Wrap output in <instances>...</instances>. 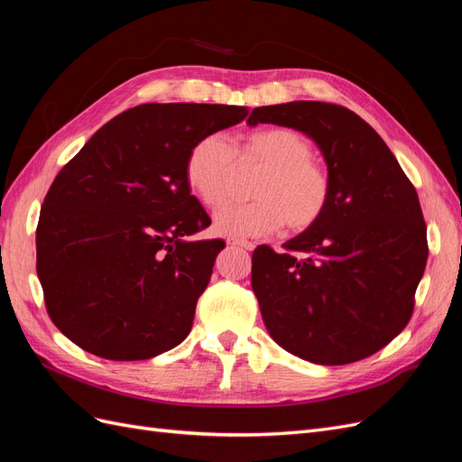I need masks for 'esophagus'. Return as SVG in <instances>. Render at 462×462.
<instances>
[{
    "label": "esophagus",
    "mask_w": 462,
    "mask_h": 462,
    "mask_svg": "<svg viewBox=\"0 0 462 462\" xmlns=\"http://www.w3.org/2000/svg\"><path fill=\"white\" fill-rule=\"evenodd\" d=\"M227 245H231V246H241V248H246V250H253V248H254L253 243L241 241V239H227Z\"/></svg>",
    "instance_id": "1"
}]
</instances>
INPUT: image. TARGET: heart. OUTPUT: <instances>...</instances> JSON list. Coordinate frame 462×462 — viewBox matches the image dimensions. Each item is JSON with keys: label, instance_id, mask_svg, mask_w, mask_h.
Instances as JSON below:
<instances>
[{"label": "heart", "instance_id": "heart-1", "mask_svg": "<svg viewBox=\"0 0 462 462\" xmlns=\"http://www.w3.org/2000/svg\"><path fill=\"white\" fill-rule=\"evenodd\" d=\"M241 165L263 167L253 187L254 202L227 206L214 217V231L229 239L262 236L285 226L291 233L310 229L326 214L331 199V177L314 160L309 138L289 127L250 133L233 144L221 134H208L187 156V185L206 208L217 209L231 197Z\"/></svg>", "mask_w": 462, "mask_h": 462}]
</instances>
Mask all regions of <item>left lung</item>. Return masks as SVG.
<instances>
[{"label":"left lung","mask_w":462,"mask_h":462,"mask_svg":"<svg viewBox=\"0 0 462 462\" xmlns=\"http://www.w3.org/2000/svg\"><path fill=\"white\" fill-rule=\"evenodd\" d=\"M310 136L326 160V214L283 245L258 246L253 291L272 339L314 365L339 366L380 351L409 324L424 275L422 208L393 152L355 111L326 102L256 107L248 125Z\"/></svg>","instance_id":"8db88e82"}]
</instances>
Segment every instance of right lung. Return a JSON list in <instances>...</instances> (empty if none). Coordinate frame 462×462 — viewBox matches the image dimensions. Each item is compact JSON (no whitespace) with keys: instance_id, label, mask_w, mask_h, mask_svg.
Returning <instances> with one entry per match:
<instances>
[{"instance_id":"1","label":"right lung","mask_w":462,"mask_h":462,"mask_svg":"<svg viewBox=\"0 0 462 462\" xmlns=\"http://www.w3.org/2000/svg\"><path fill=\"white\" fill-rule=\"evenodd\" d=\"M241 106L143 104L96 131L53 179L36 229L46 309L67 339L107 360L183 343L223 241L185 179L190 148Z\"/></svg>"}]
</instances>
